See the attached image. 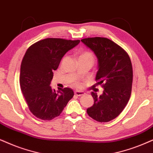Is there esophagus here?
Instances as JSON below:
<instances>
[{"mask_svg":"<svg viewBox=\"0 0 153 153\" xmlns=\"http://www.w3.org/2000/svg\"><path fill=\"white\" fill-rule=\"evenodd\" d=\"M75 95H76V96L80 97V96L84 95L85 92H82V91H76V92H75Z\"/></svg>","mask_w":153,"mask_h":153,"instance_id":"34e87169","label":"esophagus"}]
</instances>
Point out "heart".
I'll return each mask as SVG.
<instances>
[{
    "label": "heart",
    "instance_id": "b5f03b06",
    "mask_svg": "<svg viewBox=\"0 0 153 153\" xmlns=\"http://www.w3.org/2000/svg\"><path fill=\"white\" fill-rule=\"evenodd\" d=\"M78 61L81 59H88L91 60L92 61H94V56L91 52L88 51H82L79 53L78 56ZM76 85H78V84H76Z\"/></svg>",
    "mask_w": 153,
    "mask_h": 153
}]
</instances>
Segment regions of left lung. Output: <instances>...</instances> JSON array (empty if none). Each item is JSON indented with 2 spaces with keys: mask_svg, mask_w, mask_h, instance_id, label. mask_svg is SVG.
<instances>
[{
  "mask_svg": "<svg viewBox=\"0 0 153 153\" xmlns=\"http://www.w3.org/2000/svg\"><path fill=\"white\" fill-rule=\"evenodd\" d=\"M81 42L97 58L95 79L104 88L100 96L92 92L94 102L87 113L97 121L108 122L121 113L130 99L133 82L130 57L121 46L107 38H85Z\"/></svg>",
  "mask_w": 153,
  "mask_h": 153,
  "instance_id": "8db88e82",
  "label": "left lung"
}]
</instances>
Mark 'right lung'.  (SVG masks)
<instances>
[{"label": "right lung", "instance_id": "right-lung-1", "mask_svg": "<svg viewBox=\"0 0 153 153\" xmlns=\"http://www.w3.org/2000/svg\"><path fill=\"white\" fill-rule=\"evenodd\" d=\"M79 43L80 40L47 38L27 50L21 63L20 88L29 109L38 119L49 121L59 117L74 95L68 88L56 92L50 83L63 56Z\"/></svg>", "mask_w": 153, "mask_h": 153}]
</instances>
